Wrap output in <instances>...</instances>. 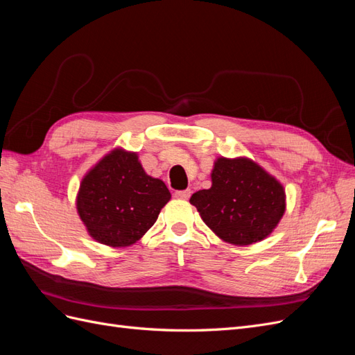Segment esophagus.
<instances>
[{
  "mask_svg": "<svg viewBox=\"0 0 355 355\" xmlns=\"http://www.w3.org/2000/svg\"><path fill=\"white\" fill-rule=\"evenodd\" d=\"M175 197L179 200H188L191 197V189H185V191H176Z\"/></svg>",
  "mask_w": 355,
  "mask_h": 355,
  "instance_id": "34e87169",
  "label": "esophagus"
}]
</instances>
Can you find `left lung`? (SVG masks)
Returning a JSON list of instances; mask_svg holds the SVG:
<instances>
[{"instance_id":"left-lung-1","label":"left lung","mask_w":355,"mask_h":355,"mask_svg":"<svg viewBox=\"0 0 355 355\" xmlns=\"http://www.w3.org/2000/svg\"><path fill=\"white\" fill-rule=\"evenodd\" d=\"M211 187L192 194L202 222L218 237L234 245L266 239L286 211L284 187L247 157L216 158Z\"/></svg>"}]
</instances>
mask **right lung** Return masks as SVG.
Masks as SVG:
<instances>
[{
	"label": "right lung",
	"mask_w": 355,
	"mask_h": 355,
	"mask_svg": "<svg viewBox=\"0 0 355 355\" xmlns=\"http://www.w3.org/2000/svg\"><path fill=\"white\" fill-rule=\"evenodd\" d=\"M170 191L146 175L137 153L114 148L84 175L77 211L89 235L110 247H128L155 223Z\"/></svg>",
	"instance_id": "obj_1"
}]
</instances>
